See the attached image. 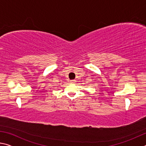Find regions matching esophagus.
Here are the masks:
<instances>
[{"mask_svg": "<svg viewBox=\"0 0 146 146\" xmlns=\"http://www.w3.org/2000/svg\"><path fill=\"white\" fill-rule=\"evenodd\" d=\"M75 82H76L75 80H70V83H71V84L75 83Z\"/></svg>", "mask_w": 146, "mask_h": 146, "instance_id": "esophagus-1", "label": "esophagus"}]
</instances>
